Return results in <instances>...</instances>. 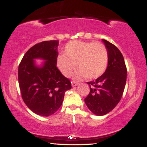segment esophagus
<instances>
[{"label":"esophagus","mask_w":147,"mask_h":147,"mask_svg":"<svg viewBox=\"0 0 147 147\" xmlns=\"http://www.w3.org/2000/svg\"><path fill=\"white\" fill-rule=\"evenodd\" d=\"M71 83H72V87L76 86H77L79 84L78 83H77V82H72Z\"/></svg>","instance_id":"obj_1"}]
</instances>
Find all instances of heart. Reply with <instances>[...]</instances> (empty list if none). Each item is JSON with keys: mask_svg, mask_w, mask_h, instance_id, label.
<instances>
[{"mask_svg": "<svg viewBox=\"0 0 147 147\" xmlns=\"http://www.w3.org/2000/svg\"><path fill=\"white\" fill-rule=\"evenodd\" d=\"M64 54L57 56L56 64L65 77L72 75L77 65L76 79H97L104 74L109 63L107 48L99 42L71 41L65 45Z\"/></svg>", "mask_w": 147, "mask_h": 147, "instance_id": "heart-1", "label": "heart"}]
</instances>
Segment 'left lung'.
<instances>
[{"label": "left lung", "mask_w": 147, "mask_h": 147, "mask_svg": "<svg viewBox=\"0 0 147 147\" xmlns=\"http://www.w3.org/2000/svg\"><path fill=\"white\" fill-rule=\"evenodd\" d=\"M109 52V63L105 72L92 82H87L90 91L86 104L97 115L109 113L117 105L126 82V67L122 53L115 45L102 39Z\"/></svg>", "instance_id": "left-lung-1"}]
</instances>
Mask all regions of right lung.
I'll return each mask as SVG.
<instances>
[{
  "instance_id": "add662e5",
  "label": "right lung",
  "mask_w": 147,
  "mask_h": 147,
  "mask_svg": "<svg viewBox=\"0 0 147 147\" xmlns=\"http://www.w3.org/2000/svg\"><path fill=\"white\" fill-rule=\"evenodd\" d=\"M59 41H43L27 51L18 65V84L22 98L27 106L38 115L55 113L63 103L65 91L71 82L57 67ZM45 60L41 67L34 59Z\"/></svg>"
}]
</instances>
